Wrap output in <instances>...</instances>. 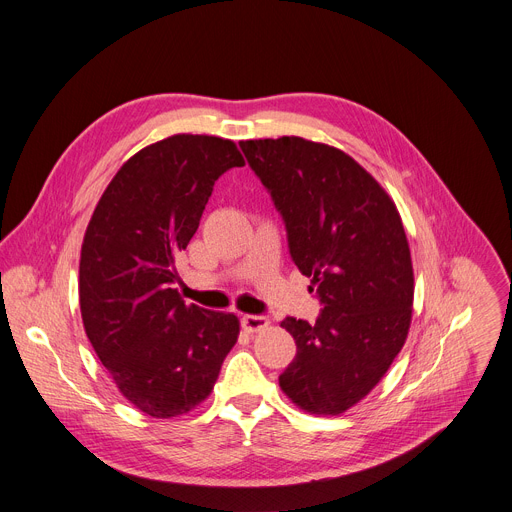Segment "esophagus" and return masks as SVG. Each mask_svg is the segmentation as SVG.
I'll use <instances>...</instances> for the list:
<instances>
[{"label": "esophagus", "instance_id": "34e87169", "mask_svg": "<svg viewBox=\"0 0 512 512\" xmlns=\"http://www.w3.org/2000/svg\"><path fill=\"white\" fill-rule=\"evenodd\" d=\"M268 326H270V322H268V318H264V316H244V318H242V328H244L246 332H250V334L262 332V330H266Z\"/></svg>", "mask_w": 512, "mask_h": 512}]
</instances>
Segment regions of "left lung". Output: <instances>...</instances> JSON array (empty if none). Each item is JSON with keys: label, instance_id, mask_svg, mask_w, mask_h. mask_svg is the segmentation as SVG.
<instances>
[{"label": "left lung", "instance_id": "1", "mask_svg": "<svg viewBox=\"0 0 512 512\" xmlns=\"http://www.w3.org/2000/svg\"><path fill=\"white\" fill-rule=\"evenodd\" d=\"M240 145L324 303L316 324L281 322L297 344L281 389L303 412L340 416L369 396L408 338L414 268L400 211L338 147L295 135Z\"/></svg>", "mask_w": 512, "mask_h": 512}]
</instances>
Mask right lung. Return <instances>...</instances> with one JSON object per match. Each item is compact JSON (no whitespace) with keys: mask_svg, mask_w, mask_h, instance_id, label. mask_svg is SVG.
<instances>
[{"mask_svg":"<svg viewBox=\"0 0 512 512\" xmlns=\"http://www.w3.org/2000/svg\"><path fill=\"white\" fill-rule=\"evenodd\" d=\"M246 162L233 141L172 135L131 155L88 223L80 258L84 330L114 385L141 412L201 406L238 342L233 313L186 305L174 283L215 180Z\"/></svg>","mask_w":512,"mask_h":512,"instance_id":"obj_1","label":"right lung"}]
</instances>
